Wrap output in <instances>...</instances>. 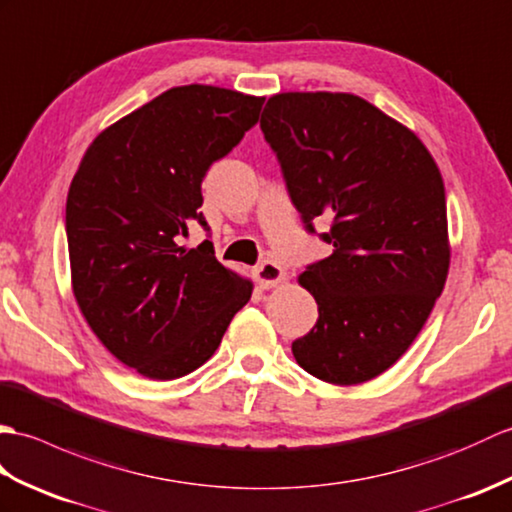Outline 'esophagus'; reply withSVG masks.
<instances>
[{
    "mask_svg": "<svg viewBox=\"0 0 512 512\" xmlns=\"http://www.w3.org/2000/svg\"><path fill=\"white\" fill-rule=\"evenodd\" d=\"M256 280L263 289H274L280 282L287 280V274L278 263H274V260H265L263 265L256 267Z\"/></svg>",
    "mask_w": 512,
    "mask_h": 512,
    "instance_id": "1",
    "label": "esophagus"
}]
</instances>
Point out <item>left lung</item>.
Wrapping results in <instances>:
<instances>
[{
  "label": "left lung",
  "instance_id": "8db88e82",
  "mask_svg": "<svg viewBox=\"0 0 512 512\" xmlns=\"http://www.w3.org/2000/svg\"><path fill=\"white\" fill-rule=\"evenodd\" d=\"M260 129L276 151L306 230L333 254L298 282L320 317L295 361L333 385L379 377L412 346L445 289L451 245L440 168L405 124L355 94L285 92Z\"/></svg>",
  "mask_w": 512,
  "mask_h": 512
}]
</instances>
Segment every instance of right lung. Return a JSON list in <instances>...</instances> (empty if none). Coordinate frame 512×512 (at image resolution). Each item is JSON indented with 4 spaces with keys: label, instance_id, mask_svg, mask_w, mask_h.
I'll list each match as a JSON object with an SVG mask.
<instances>
[{
    "label": "right lung",
    "instance_id": "1",
    "mask_svg": "<svg viewBox=\"0 0 512 512\" xmlns=\"http://www.w3.org/2000/svg\"><path fill=\"white\" fill-rule=\"evenodd\" d=\"M263 96L181 85L100 131L67 192L72 291L113 357L153 381L179 379L219 348L254 282L210 241L188 249L201 181L258 122Z\"/></svg>",
    "mask_w": 512,
    "mask_h": 512
}]
</instances>
